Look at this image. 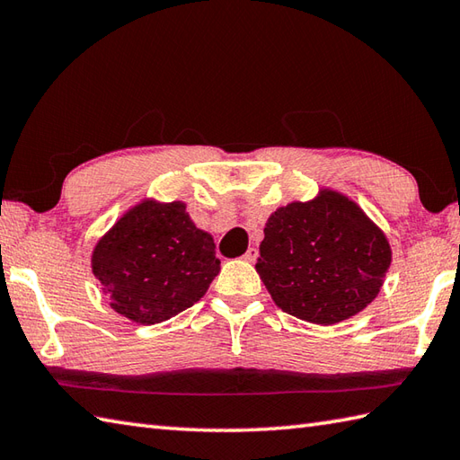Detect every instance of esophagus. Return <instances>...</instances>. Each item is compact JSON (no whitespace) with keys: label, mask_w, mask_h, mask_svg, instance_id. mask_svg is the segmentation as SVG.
Returning a JSON list of instances; mask_svg holds the SVG:
<instances>
[{"label":"esophagus","mask_w":460,"mask_h":460,"mask_svg":"<svg viewBox=\"0 0 460 460\" xmlns=\"http://www.w3.org/2000/svg\"><path fill=\"white\" fill-rule=\"evenodd\" d=\"M257 257H259V251L255 247H249L245 255H243V259H245L247 262H255Z\"/></svg>","instance_id":"34e87169"}]
</instances>
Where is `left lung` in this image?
<instances>
[{"label": "left lung", "instance_id": "1", "mask_svg": "<svg viewBox=\"0 0 460 460\" xmlns=\"http://www.w3.org/2000/svg\"><path fill=\"white\" fill-rule=\"evenodd\" d=\"M257 272L275 305L312 324H338L374 302L392 265L385 233L336 190L270 213Z\"/></svg>", "mask_w": 460, "mask_h": 460}]
</instances>
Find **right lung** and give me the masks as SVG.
<instances>
[{
	"label": "right lung",
	"instance_id": "1",
	"mask_svg": "<svg viewBox=\"0 0 460 460\" xmlns=\"http://www.w3.org/2000/svg\"><path fill=\"white\" fill-rule=\"evenodd\" d=\"M91 269L111 308L152 326L193 306L219 275L208 231L198 229L183 201L146 198L96 241Z\"/></svg>",
	"mask_w": 460,
	"mask_h": 460
}]
</instances>
